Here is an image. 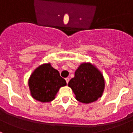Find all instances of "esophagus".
Masks as SVG:
<instances>
[{
    "mask_svg": "<svg viewBox=\"0 0 133 133\" xmlns=\"http://www.w3.org/2000/svg\"><path fill=\"white\" fill-rule=\"evenodd\" d=\"M65 81H66V83L68 84V83H69V78H68V77H67V78H66Z\"/></svg>",
    "mask_w": 133,
    "mask_h": 133,
    "instance_id": "esophagus-1",
    "label": "esophagus"
}]
</instances>
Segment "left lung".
<instances>
[{"label": "left lung", "instance_id": "obj_1", "mask_svg": "<svg viewBox=\"0 0 133 133\" xmlns=\"http://www.w3.org/2000/svg\"><path fill=\"white\" fill-rule=\"evenodd\" d=\"M68 86L72 89L78 101L92 103L102 97L104 89V78L101 72L90 63H83L75 72Z\"/></svg>", "mask_w": 133, "mask_h": 133}]
</instances>
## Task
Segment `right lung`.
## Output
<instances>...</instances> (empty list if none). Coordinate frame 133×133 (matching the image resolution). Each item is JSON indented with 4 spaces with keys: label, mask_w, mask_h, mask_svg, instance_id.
Masks as SVG:
<instances>
[{
    "label": "right lung",
    "mask_w": 133,
    "mask_h": 133,
    "mask_svg": "<svg viewBox=\"0 0 133 133\" xmlns=\"http://www.w3.org/2000/svg\"><path fill=\"white\" fill-rule=\"evenodd\" d=\"M66 85L65 80L50 63L38 66L29 79L30 95L36 101L42 103L53 101L60 88Z\"/></svg>",
    "instance_id": "1"
}]
</instances>
